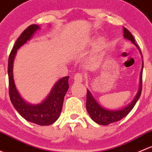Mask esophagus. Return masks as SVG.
Here are the masks:
<instances>
[{"mask_svg":"<svg viewBox=\"0 0 152 152\" xmlns=\"http://www.w3.org/2000/svg\"><path fill=\"white\" fill-rule=\"evenodd\" d=\"M74 81L76 83H81L83 82V75L80 73H77L74 77Z\"/></svg>","mask_w":152,"mask_h":152,"instance_id":"1","label":"esophagus"}]
</instances>
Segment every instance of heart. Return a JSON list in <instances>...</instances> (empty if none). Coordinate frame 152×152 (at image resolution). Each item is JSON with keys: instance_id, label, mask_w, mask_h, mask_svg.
<instances>
[{"instance_id": "1", "label": "heart", "mask_w": 152, "mask_h": 152, "mask_svg": "<svg viewBox=\"0 0 152 152\" xmlns=\"http://www.w3.org/2000/svg\"><path fill=\"white\" fill-rule=\"evenodd\" d=\"M95 38L94 37H91L89 38H87L86 39L85 43L86 45H91L94 42ZM106 42L105 39L103 38V37H99L96 39V41L94 42L93 45V48H92V52L91 55V59H94L98 55L101 54L104 51L106 48Z\"/></svg>"}]
</instances>
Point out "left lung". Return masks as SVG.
<instances>
[{
	"mask_svg": "<svg viewBox=\"0 0 152 152\" xmlns=\"http://www.w3.org/2000/svg\"><path fill=\"white\" fill-rule=\"evenodd\" d=\"M124 31V37L126 39L129 40L132 44H134L137 48L138 49L140 55L141 51L140 50V48L137 46V44L135 43L134 37H132V34L128 31L126 28H123ZM143 61L142 63V68L140 74V84H139V88L136 94L134 99L131 101L128 105L123 108L119 109V110H108L102 106H101L99 103L96 102L94 99L93 95L90 92L88 89H87V96H86V110L90 115L91 118L93 120L94 122L100 125H108L110 124L116 122V121H120L124 118L126 115H128L129 112L132 110L134 106L135 105L136 102L140 98V94H141L142 90V74H143Z\"/></svg>",
	"mask_w": 152,
	"mask_h": 152,
	"instance_id": "1",
	"label": "left lung"
}]
</instances>
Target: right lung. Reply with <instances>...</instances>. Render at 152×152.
<instances>
[{
  "label": "right lung",
  "mask_w": 152,
  "mask_h": 152,
  "mask_svg": "<svg viewBox=\"0 0 152 152\" xmlns=\"http://www.w3.org/2000/svg\"><path fill=\"white\" fill-rule=\"evenodd\" d=\"M40 29L38 25L28 26L19 37L11 51L8 63L9 96L12 104L23 118L28 121L41 126L52 124L60 116L64 99L69 89V76L61 78L53 86L46 98L39 104H31L24 100L17 89L13 75V64L18 50L29 41L37 31Z\"/></svg>",
  "instance_id": "1"
}]
</instances>
